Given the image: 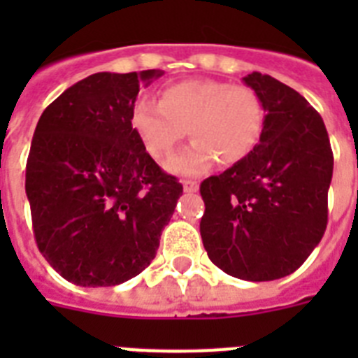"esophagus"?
<instances>
[{
    "label": "esophagus",
    "instance_id": "esophagus-1",
    "mask_svg": "<svg viewBox=\"0 0 358 358\" xmlns=\"http://www.w3.org/2000/svg\"><path fill=\"white\" fill-rule=\"evenodd\" d=\"M182 188H185V192H188V194H194V192L199 189V182L192 181V179H182Z\"/></svg>",
    "mask_w": 358,
    "mask_h": 358
}]
</instances>
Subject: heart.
<instances>
[{"label":"heart","mask_w":358,"mask_h":358,"mask_svg":"<svg viewBox=\"0 0 358 358\" xmlns=\"http://www.w3.org/2000/svg\"><path fill=\"white\" fill-rule=\"evenodd\" d=\"M136 136L152 157L163 159L185 138L194 141L166 163L170 172L199 176L218 164L245 159L260 143L265 110L260 96L248 85L192 78L166 85L159 102L141 98L131 113Z\"/></svg>","instance_id":"b5f03b06"}]
</instances>
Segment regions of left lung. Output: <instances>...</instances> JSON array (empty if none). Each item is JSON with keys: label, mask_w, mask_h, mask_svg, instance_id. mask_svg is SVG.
I'll use <instances>...</instances> for the list:
<instances>
[{"label": "left lung", "mask_w": 358, "mask_h": 358, "mask_svg": "<svg viewBox=\"0 0 358 358\" xmlns=\"http://www.w3.org/2000/svg\"><path fill=\"white\" fill-rule=\"evenodd\" d=\"M243 82L264 103V134L245 159L201 182V236L226 274L271 281L301 267L324 235L334 154L297 91L258 71Z\"/></svg>", "instance_id": "obj_1"}]
</instances>
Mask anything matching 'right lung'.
Wrapping results in <instances>:
<instances>
[{"instance_id": "obj_1", "label": "right lung", "mask_w": 358, "mask_h": 358, "mask_svg": "<svg viewBox=\"0 0 358 358\" xmlns=\"http://www.w3.org/2000/svg\"><path fill=\"white\" fill-rule=\"evenodd\" d=\"M163 75L94 73L37 122L27 197L37 248L64 280L113 287L150 265L182 185L164 173L131 125L140 84Z\"/></svg>"}]
</instances>
